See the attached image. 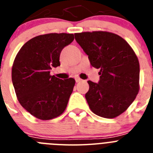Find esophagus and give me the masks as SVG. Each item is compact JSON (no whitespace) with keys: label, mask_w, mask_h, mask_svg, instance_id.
Instances as JSON below:
<instances>
[{"label":"esophagus","mask_w":153,"mask_h":153,"mask_svg":"<svg viewBox=\"0 0 153 153\" xmlns=\"http://www.w3.org/2000/svg\"><path fill=\"white\" fill-rule=\"evenodd\" d=\"M75 80H76V83H79V82L82 81V79H81L80 78H79V77H76L75 79Z\"/></svg>","instance_id":"esophagus-1"}]
</instances>
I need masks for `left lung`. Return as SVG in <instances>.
<instances>
[{"mask_svg": "<svg viewBox=\"0 0 153 153\" xmlns=\"http://www.w3.org/2000/svg\"><path fill=\"white\" fill-rule=\"evenodd\" d=\"M75 40L100 69L98 83L89 80L85 97L97 116L112 119L126 110L139 92L140 63L133 50L119 35L106 31L75 33Z\"/></svg>", "mask_w": 153, "mask_h": 153, "instance_id": "8db88e82", "label": "left lung"}]
</instances>
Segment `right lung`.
<instances>
[{"label": "right lung", "instance_id": "add662e5", "mask_svg": "<svg viewBox=\"0 0 153 153\" xmlns=\"http://www.w3.org/2000/svg\"><path fill=\"white\" fill-rule=\"evenodd\" d=\"M74 40L71 33H48L30 39L16 56L12 82L21 106L36 118L48 120L64 112L75 79H61L50 73L60 66V55Z\"/></svg>", "mask_w": 153, "mask_h": 153}]
</instances>
